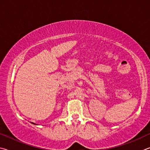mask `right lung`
Masks as SVG:
<instances>
[{
  "instance_id": "right-lung-1",
  "label": "right lung",
  "mask_w": 150,
  "mask_h": 150,
  "mask_svg": "<svg viewBox=\"0 0 150 150\" xmlns=\"http://www.w3.org/2000/svg\"><path fill=\"white\" fill-rule=\"evenodd\" d=\"M31 123H32V124H33V125H35V123H33V122H31Z\"/></svg>"
}]
</instances>
